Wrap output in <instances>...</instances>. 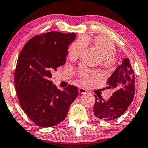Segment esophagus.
I'll return each mask as SVG.
<instances>
[{
  "mask_svg": "<svg viewBox=\"0 0 148 148\" xmlns=\"http://www.w3.org/2000/svg\"><path fill=\"white\" fill-rule=\"evenodd\" d=\"M79 94H86L87 90H85L84 88H79Z\"/></svg>",
  "mask_w": 148,
  "mask_h": 148,
  "instance_id": "34e87169",
  "label": "esophagus"
}]
</instances>
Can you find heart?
<instances>
[{"instance_id":"b5f03b06","label":"heart","mask_w":148,"mask_h":148,"mask_svg":"<svg viewBox=\"0 0 148 148\" xmlns=\"http://www.w3.org/2000/svg\"><path fill=\"white\" fill-rule=\"evenodd\" d=\"M90 45L99 55V64L103 67L111 69L116 64V48L113 42L102 36H83L75 40L68 48V55L71 60L79 58L84 46ZM80 79L83 85H88L95 79L97 74L95 72H89L83 69L79 70Z\"/></svg>"}]
</instances>
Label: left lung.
Listing matches in <instances>:
<instances>
[{"mask_svg":"<svg viewBox=\"0 0 148 148\" xmlns=\"http://www.w3.org/2000/svg\"><path fill=\"white\" fill-rule=\"evenodd\" d=\"M107 83L108 88L114 89L115 92L107 101L94 95V114L103 121H113L123 114L134 97V72L128 58H124Z\"/></svg>","mask_w":148,"mask_h":148,"instance_id":"left-lung-1","label":"left lung"}]
</instances>
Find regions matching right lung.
Instances as JSON below:
<instances>
[{"instance_id":"right-lung-1","label":"right lung","mask_w":148,"mask_h":148,"mask_svg":"<svg viewBox=\"0 0 148 148\" xmlns=\"http://www.w3.org/2000/svg\"><path fill=\"white\" fill-rule=\"evenodd\" d=\"M75 33L49 32L35 36L21 50L14 73L19 103L37 125L49 127L63 121L77 97L78 88L68 85L63 91L50 81L51 72L64 65Z\"/></svg>"}]
</instances>
